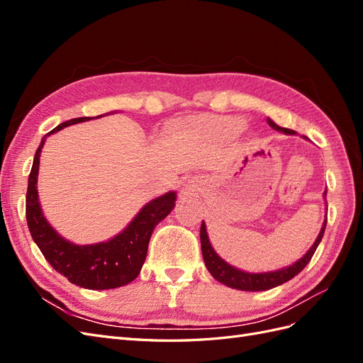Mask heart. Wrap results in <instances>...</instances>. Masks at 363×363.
<instances>
[{
  "mask_svg": "<svg viewBox=\"0 0 363 363\" xmlns=\"http://www.w3.org/2000/svg\"><path fill=\"white\" fill-rule=\"evenodd\" d=\"M219 125H221V128L225 131V133H230V135H238L240 133V131L244 130V121L239 119V118H227V119H223L221 123H219Z\"/></svg>",
  "mask_w": 363,
  "mask_h": 363,
  "instance_id": "1",
  "label": "heart"
}]
</instances>
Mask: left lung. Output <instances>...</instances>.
Masks as SVG:
<instances>
[{
    "label": "left lung",
    "mask_w": 363,
    "mask_h": 363,
    "mask_svg": "<svg viewBox=\"0 0 363 363\" xmlns=\"http://www.w3.org/2000/svg\"><path fill=\"white\" fill-rule=\"evenodd\" d=\"M268 124L274 130L283 131V133H286V135H295L294 130L279 127L276 123H272L271 119H268ZM325 224H327V219L324 221L321 232H320V235H318L312 248L307 251L298 262H295L294 265L279 269V271H274V272L250 274V272H244V271H239L233 267H230L227 262H224L216 255L215 250L211 245V240H208V238H207L206 225L203 223L201 230H200V239H201V251H203V259L206 263V268L208 269V272L212 274L213 279H216L219 283L225 284V286H228V288H235V289H240V291H267L271 288L280 286V284L294 279L296 274H300L306 268L307 263L311 262L313 252L316 251L318 245H320L321 239L324 236Z\"/></svg>",
    "instance_id": "1"
}]
</instances>
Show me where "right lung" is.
I'll list each match as a JSON object with an SVG mask.
<instances>
[{
  "label": "right lung",
  "mask_w": 363,
  "mask_h": 363,
  "mask_svg": "<svg viewBox=\"0 0 363 363\" xmlns=\"http://www.w3.org/2000/svg\"><path fill=\"white\" fill-rule=\"evenodd\" d=\"M89 116L74 118L52 128L48 135L63 127L89 121ZM45 135V136H48ZM45 138L36 150L28 175L26 196V216L28 230L43 257L71 283L86 289H113L133 281L144 265L152 230L167 218L175 206V192H168L152 200L136 215L133 221L113 239L95 245H74L57 235L42 215L38 200L39 157Z\"/></svg>",
  "instance_id": "right-lung-1"
}]
</instances>
